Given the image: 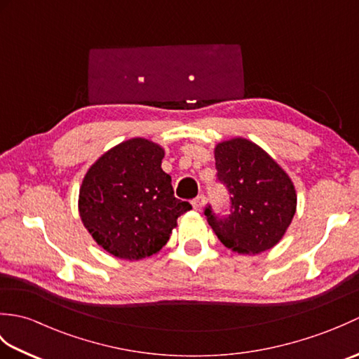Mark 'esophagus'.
<instances>
[{
    "label": "esophagus",
    "mask_w": 359,
    "mask_h": 359,
    "mask_svg": "<svg viewBox=\"0 0 359 359\" xmlns=\"http://www.w3.org/2000/svg\"><path fill=\"white\" fill-rule=\"evenodd\" d=\"M205 202H207V197H205L203 194L197 196L196 199L193 201V208L197 210V211H201V210L205 207Z\"/></svg>",
    "instance_id": "esophagus-1"
}]
</instances>
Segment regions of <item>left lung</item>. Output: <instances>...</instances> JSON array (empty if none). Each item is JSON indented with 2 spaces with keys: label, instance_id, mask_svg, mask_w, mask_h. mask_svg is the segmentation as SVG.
<instances>
[{
  "label": "left lung",
  "instance_id": "8db88e82",
  "mask_svg": "<svg viewBox=\"0 0 359 359\" xmlns=\"http://www.w3.org/2000/svg\"><path fill=\"white\" fill-rule=\"evenodd\" d=\"M215 158L217 179L230 193L231 207L225 217L205 208L212 231L239 255L273 248L296 212L292 179L261 147L242 137L217 143Z\"/></svg>",
  "mask_w": 359,
  "mask_h": 359
}]
</instances>
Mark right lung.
I'll use <instances>...</instances> for the list:
<instances>
[{
    "label": "right lung",
    "mask_w": 359,
    "mask_h": 359,
    "mask_svg": "<svg viewBox=\"0 0 359 359\" xmlns=\"http://www.w3.org/2000/svg\"><path fill=\"white\" fill-rule=\"evenodd\" d=\"M163 157L160 144L135 137L106 151L83 179L81 222L112 256L137 261L156 255L177 217L193 208L174 197Z\"/></svg>",
    "instance_id": "add662e5"
}]
</instances>
